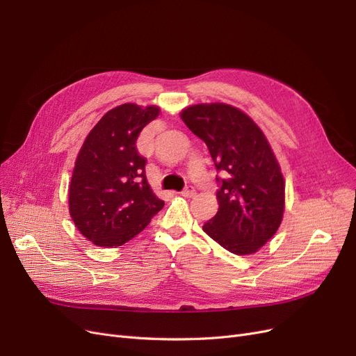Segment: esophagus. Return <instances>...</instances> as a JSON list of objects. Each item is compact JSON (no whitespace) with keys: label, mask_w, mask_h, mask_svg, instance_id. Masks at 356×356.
<instances>
[{"label":"esophagus","mask_w":356,"mask_h":356,"mask_svg":"<svg viewBox=\"0 0 356 356\" xmlns=\"http://www.w3.org/2000/svg\"><path fill=\"white\" fill-rule=\"evenodd\" d=\"M180 195L184 196V197H193V196L196 195V192H195V188H193V186H186V188H184V189L180 192Z\"/></svg>","instance_id":"obj_1"}]
</instances>
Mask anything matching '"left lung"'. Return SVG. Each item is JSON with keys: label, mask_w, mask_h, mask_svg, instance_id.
<instances>
[{"label": "left lung", "mask_w": 356, "mask_h": 356, "mask_svg": "<svg viewBox=\"0 0 356 356\" xmlns=\"http://www.w3.org/2000/svg\"><path fill=\"white\" fill-rule=\"evenodd\" d=\"M202 140L218 172V212L202 227L225 250L256 253L280 228L285 209V180L272 147L256 122L225 103H200L180 112Z\"/></svg>", "instance_id": "obj_1"}]
</instances>
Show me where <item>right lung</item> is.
Listing matches in <instances>:
<instances>
[{
    "mask_svg": "<svg viewBox=\"0 0 356 356\" xmlns=\"http://www.w3.org/2000/svg\"><path fill=\"white\" fill-rule=\"evenodd\" d=\"M160 115L157 106L123 103L90 131L76 156L68 189L70 215L99 247L125 244L149 224L164 202L145 177L136 151L140 132Z\"/></svg>",
    "mask_w": 356,
    "mask_h": 356,
    "instance_id": "1",
    "label": "right lung"
}]
</instances>
